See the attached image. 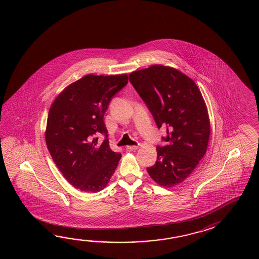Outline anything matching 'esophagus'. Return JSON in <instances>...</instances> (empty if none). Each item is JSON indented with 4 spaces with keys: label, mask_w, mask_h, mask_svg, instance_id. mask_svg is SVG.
<instances>
[{
    "label": "esophagus",
    "mask_w": 259,
    "mask_h": 259,
    "mask_svg": "<svg viewBox=\"0 0 259 259\" xmlns=\"http://www.w3.org/2000/svg\"><path fill=\"white\" fill-rule=\"evenodd\" d=\"M138 148V146H127L126 150L127 151H133V150H136Z\"/></svg>",
    "instance_id": "34e87169"
}]
</instances>
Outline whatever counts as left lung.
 I'll return each instance as SVG.
<instances>
[{"label":"left lung","mask_w":259,"mask_h":259,"mask_svg":"<svg viewBox=\"0 0 259 259\" xmlns=\"http://www.w3.org/2000/svg\"><path fill=\"white\" fill-rule=\"evenodd\" d=\"M129 80L148 106L158 128H166L157 147L158 158L148 175L158 185L172 187L184 182L206 154L210 121L195 82L177 69L155 64L132 72Z\"/></svg>","instance_id":"obj_1"}]
</instances>
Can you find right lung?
<instances>
[{
  "instance_id": "right-lung-1",
  "label": "right lung",
  "mask_w": 259,
  "mask_h": 259,
  "mask_svg": "<svg viewBox=\"0 0 259 259\" xmlns=\"http://www.w3.org/2000/svg\"><path fill=\"white\" fill-rule=\"evenodd\" d=\"M127 83L126 74H87L67 85L50 108L47 148L62 175L76 189L100 192L116 169L121 155L110 148L103 118L113 96ZM101 133L106 138L99 143Z\"/></svg>"
}]
</instances>
